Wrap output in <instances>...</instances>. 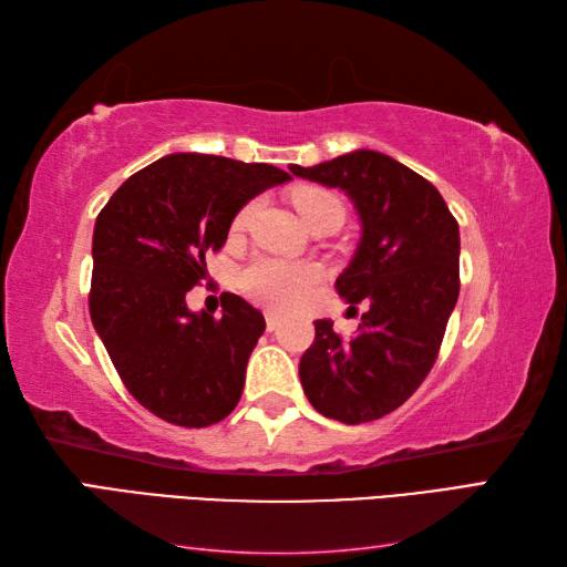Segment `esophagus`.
I'll return each mask as SVG.
<instances>
[{
  "label": "esophagus",
  "mask_w": 567,
  "mask_h": 567,
  "mask_svg": "<svg viewBox=\"0 0 567 567\" xmlns=\"http://www.w3.org/2000/svg\"><path fill=\"white\" fill-rule=\"evenodd\" d=\"M265 327H268V331H275L280 327V317H277L275 311H268V315H265Z\"/></svg>",
  "instance_id": "obj_1"
}]
</instances>
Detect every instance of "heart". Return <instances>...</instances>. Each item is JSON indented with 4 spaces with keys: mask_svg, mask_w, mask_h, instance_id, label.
I'll use <instances>...</instances> for the list:
<instances>
[{
    "mask_svg": "<svg viewBox=\"0 0 567 567\" xmlns=\"http://www.w3.org/2000/svg\"><path fill=\"white\" fill-rule=\"evenodd\" d=\"M295 204L299 214L309 219L311 214H317L327 207H339L341 202L336 199L331 192L307 187L295 192ZM252 212H256V202L246 204L244 209L238 212L234 226L244 228ZM317 280V268L315 265L305 262H287L277 258H258L252 260L248 268L240 272V290H244L252 302L270 309H290L299 299L307 295V290Z\"/></svg>",
    "mask_w": 567,
    "mask_h": 567,
    "instance_id": "b5f03b06",
    "label": "heart"
}]
</instances>
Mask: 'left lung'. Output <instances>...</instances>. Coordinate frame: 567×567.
<instances>
[{
  "label": "left lung",
  "mask_w": 567,
  "mask_h": 567,
  "mask_svg": "<svg viewBox=\"0 0 567 567\" xmlns=\"http://www.w3.org/2000/svg\"><path fill=\"white\" fill-rule=\"evenodd\" d=\"M292 175L336 187L353 202L360 240L336 277L348 309L365 302L358 331L341 339L331 319L299 360V380L319 414L363 424L414 394L445 333L461 280V231L429 179L390 155L358 148Z\"/></svg>",
  "instance_id": "8db88e82"
}]
</instances>
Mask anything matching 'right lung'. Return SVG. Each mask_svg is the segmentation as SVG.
<instances>
[{
    "label": "right lung",
    "instance_id": "obj_1",
    "mask_svg": "<svg viewBox=\"0 0 567 567\" xmlns=\"http://www.w3.org/2000/svg\"><path fill=\"white\" fill-rule=\"evenodd\" d=\"M292 175L268 163L171 153L118 187L94 221L90 317L136 400L202 429L234 412L265 319L226 292L221 319L187 309L236 214Z\"/></svg>",
    "mask_w": 567,
    "mask_h": 567
}]
</instances>
